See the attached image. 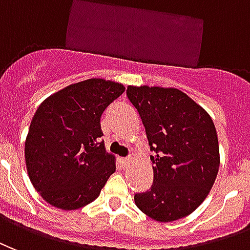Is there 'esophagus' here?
<instances>
[{"label":"esophagus","mask_w":250,"mask_h":250,"mask_svg":"<svg viewBox=\"0 0 250 250\" xmlns=\"http://www.w3.org/2000/svg\"><path fill=\"white\" fill-rule=\"evenodd\" d=\"M121 163H123L124 167H127L130 164H132V156H129V157L126 158H123V160H121Z\"/></svg>","instance_id":"esophagus-1"}]
</instances>
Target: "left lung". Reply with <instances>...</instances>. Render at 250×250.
Wrapping results in <instances>:
<instances>
[{
  "mask_svg": "<svg viewBox=\"0 0 250 250\" xmlns=\"http://www.w3.org/2000/svg\"><path fill=\"white\" fill-rule=\"evenodd\" d=\"M126 94L154 152L152 187L137 193L134 202L156 221L187 217L207 198L217 177L220 150L213 120L176 87L129 85Z\"/></svg>",
  "mask_w": 250,
  "mask_h": 250,
  "instance_id": "left-lung-1",
  "label": "left lung"
}]
</instances>
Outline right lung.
Listing matches in <instances>:
<instances>
[{
  "label": "right lung",
  "mask_w": 250,
  "mask_h": 250,
  "mask_svg": "<svg viewBox=\"0 0 250 250\" xmlns=\"http://www.w3.org/2000/svg\"><path fill=\"white\" fill-rule=\"evenodd\" d=\"M124 92L123 83L89 78L58 90L38 106L25 141V161L33 187L52 207H85L116 172V158L100 143V121Z\"/></svg>",
  "instance_id": "add662e5"
}]
</instances>
